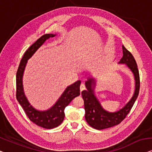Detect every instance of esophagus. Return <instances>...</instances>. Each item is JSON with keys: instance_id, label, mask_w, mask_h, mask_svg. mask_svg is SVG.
<instances>
[{"instance_id": "obj_1", "label": "esophagus", "mask_w": 152, "mask_h": 152, "mask_svg": "<svg viewBox=\"0 0 152 152\" xmlns=\"http://www.w3.org/2000/svg\"><path fill=\"white\" fill-rule=\"evenodd\" d=\"M85 85H83V84H82V85H80V92H82L83 90H85Z\"/></svg>"}]
</instances>
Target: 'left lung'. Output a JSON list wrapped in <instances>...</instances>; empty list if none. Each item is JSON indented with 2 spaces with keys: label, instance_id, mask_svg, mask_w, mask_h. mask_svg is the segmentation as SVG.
I'll list each match as a JSON object with an SVG mask.
<instances>
[{
  "label": "left lung",
  "instance_id": "8db88e82",
  "mask_svg": "<svg viewBox=\"0 0 152 152\" xmlns=\"http://www.w3.org/2000/svg\"><path fill=\"white\" fill-rule=\"evenodd\" d=\"M122 49L123 57L120 60L119 64H125L130 69L134 76L135 82L134 92L130 101L123 108L115 112L106 110L101 105L95 94L96 80L92 77L87 78V80L85 82L87 89L83 91L81 93L84 100L86 121L89 126L97 130L111 128L121 123L130 112L139 96L140 79L137 63L132 54L124 46H122Z\"/></svg>",
  "mask_w": 152,
  "mask_h": 152
}]
</instances>
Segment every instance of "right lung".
Returning <instances> with one entry per match:
<instances>
[{"label":"right lung","mask_w":152,"mask_h":152,"mask_svg":"<svg viewBox=\"0 0 152 152\" xmlns=\"http://www.w3.org/2000/svg\"><path fill=\"white\" fill-rule=\"evenodd\" d=\"M56 36V34H45L39 38L25 52L20 63L16 74V98L31 121L42 128L52 129L62 123L65 117V108L72 99L80 95L81 81L78 80L67 87L55 104L48 109L39 110L31 104L25 96L23 87V75L29 58L35 53L46 40Z\"/></svg>","instance_id":"add662e5"}]
</instances>
